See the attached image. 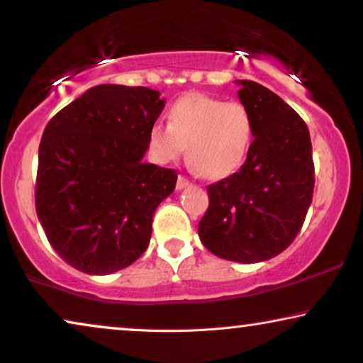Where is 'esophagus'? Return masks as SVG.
Instances as JSON below:
<instances>
[{
	"mask_svg": "<svg viewBox=\"0 0 363 363\" xmlns=\"http://www.w3.org/2000/svg\"><path fill=\"white\" fill-rule=\"evenodd\" d=\"M188 185H190V180H188V178H185V177H178V180H177V190H183V188H186Z\"/></svg>",
	"mask_w": 363,
	"mask_h": 363,
	"instance_id": "1",
	"label": "esophagus"
}]
</instances>
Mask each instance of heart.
Returning <instances> with one entry per match:
<instances>
[{
	"label": "heart",
	"instance_id": "heart-1",
	"mask_svg": "<svg viewBox=\"0 0 363 363\" xmlns=\"http://www.w3.org/2000/svg\"><path fill=\"white\" fill-rule=\"evenodd\" d=\"M253 141V116L240 101L190 93L173 103L168 125L155 123L148 147L160 163L186 155L196 172L208 180L227 178L242 167Z\"/></svg>",
	"mask_w": 363,
	"mask_h": 363
}]
</instances>
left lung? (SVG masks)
<instances>
[{
	"instance_id": "left-lung-1",
	"label": "left lung",
	"mask_w": 363,
	"mask_h": 363,
	"mask_svg": "<svg viewBox=\"0 0 363 363\" xmlns=\"http://www.w3.org/2000/svg\"><path fill=\"white\" fill-rule=\"evenodd\" d=\"M253 116V141L240 170L206 186L199 223L206 250L238 263L270 260L294 242L313 196L312 141L305 121L279 95L240 79Z\"/></svg>"
}]
</instances>
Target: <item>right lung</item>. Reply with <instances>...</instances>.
Wrapping results in <instances>:
<instances>
[{"label": "right lung", "mask_w": 363, "mask_h": 363, "mask_svg": "<svg viewBox=\"0 0 363 363\" xmlns=\"http://www.w3.org/2000/svg\"><path fill=\"white\" fill-rule=\"evenodd\" d=\"M163 108L157 89L98 84L46 125L36 215L55 252L83 274H113L147 250L155 210L178 178L143 162Z\"/></svg>", "instance_id": "add662e5"}]
</instances>
